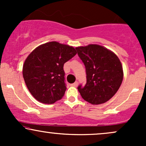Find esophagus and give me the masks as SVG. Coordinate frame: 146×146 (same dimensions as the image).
<instances>
[{"instance_id": "obj_1", "label": "esophagus", "mask_w": 146, "mask_h": 146, "mask_svg": "<svg viewBox=\"0 0 146 146\" xmlns=\"http://www.w3.org/2000/svg\"><path fill=\"white\" fill-rule=\"evenodd\" d=\"M78 82L76 81V82H74L73 84H72L71 86H74V87H76L77 86H78Z\"/></svg>"}]
</instances>
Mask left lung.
Returning a JSON list of instances; mask_svg holds the SVG:
<instances>
[{"mask_svg": "<svg viewBox=\"0 0 146 146\" xmlns=\"http://www.w3.org/2000/svg\"><path fill=\"white\" fill-rule=\"evenodd\" d=\"M75 49L86 68V84L78 87L82 98L95 105L108 101L117 93L123 80V68L118 57L98 44L79 46Z\"/></svg>", "mask_w": 146, "mask_h": 146, "instance_id": "8db88e82", "label": "left lung"}]
</instances>
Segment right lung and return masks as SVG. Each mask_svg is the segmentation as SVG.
Segmentation results:
<instances>
[{
  "instance_id": "right-lung-1",
  "label": "right lung",
  "mask_w": 146,
  "mask_h": 146,
  "mask_svg": "<svg viewBox=\"0 0 146 146\" xmlns=\"http://www.w3.org/2000/svg\"><path fill=\"white\" fill-rule=\"evenodd\" d=\"M76 53L73 46L55 41L42 44L30 53L23 75L33 98L48 104L62 98L66 90L64 64Z\"/></svg>"
}]
</instances>
